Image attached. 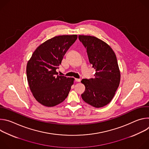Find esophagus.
Returning <instances> with one entry per match:
<instances>
[{"label": "esophagus", "instance_id": "obj_1", "mask_svg": "<svg viewBox=\"0 0 149 149\" xmlns=\"http://www.w3.org/2000/svg\"><path fill=\"white\" fill-rule=\"evenodd\" d=\"M75 81L76 82H80V81H81V79H78V78H75Z\"/></svg>", "mask_w": 149, "mask_h": 149}]
</instances>
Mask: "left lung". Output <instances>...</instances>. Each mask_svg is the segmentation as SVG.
I'll list each match as a JSON object with an SVG mask.
<instances>
[{
  "mask_svg": "<svg viewBox=\"0 0 149 149\" xmlns=\"http://www.w3.org/2000/svg\"><path fill=\"white\" fill-rule=\"evenodd\" d=\"M78 38L87 48L89 61L95 70L94 78L81 81L86 87L82 98L94 107H102L111 102L120 84L116 55L106 42L95 36L79 35Z\"/></svg>",
  "mask_w": 149,
  "mask_h": 149,
  "instance_id": "8db88e82",
  "label": "left lung"
}]
</instances>
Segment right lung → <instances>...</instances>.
<instances>
[{"mask_svg":"<svg viewBox=\"0 0 149 149\" xmlns=\"http://www.w3.org/2000/svg\"><path fill=\"white\" fill-rule=\"evenodd\" d=\"M77 39V35L52 38L41 44L28 61L26 75L29 86L40 104L54 107L67 97L74 78L58 75L56 70Z\"/></svg>","mask_w":149,"mask_h":149,"instance_id":"1","label":"right lung"}]
</instances>
